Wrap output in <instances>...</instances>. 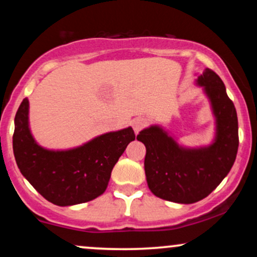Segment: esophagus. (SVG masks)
Instances as JSON below:
<instances>
[{
  "label": "esophagus",
  "mask_w": 257,
  "mask_h": 257,
  "mask_svg": "<svg viewBox=\"0 0 257 257\" xmlns=\"http://www.w3.org/2000/svg\"><path fill=\"white\" fill-rule=\"evenodd\" d=\"M132 126L134 129L135 134H139V132L145 126V119L144 118H134L132 120Z\"/></svg>",
  "instance_id": "obj_1"
}]
</instances>
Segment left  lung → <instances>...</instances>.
<instances>
[{
    "mask_svg": "<svg viewBox=\"0 0 257 257\" xmlns=\"http://www.w3.org/2000/svg\"><path fill=\"white\" fill-rule=\"evenodd\" d=\"M215 119V137L209 145L188 147L167 129L152 124L137 139L146 147L145 174L149 188L162 199L191 204L209 196L221 184L237 157L238 118L222 79L213 70L197 76Z\"/></svg>",
    "mask_w": 257,
    "mask_h": 257,
    "instance_id": "8db88e82",
    "label": "left lung"
}]
</instances>
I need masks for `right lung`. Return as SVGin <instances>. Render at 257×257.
<instances>
[{"instance_id":"obj_1","label":"right lung","mask_w":257,"mask_h":257,"mask_svg":"<svg viewBox=\"0 0 257 257\" xmlns=\"http://www.w3.org/2000/svg\"><path fill=\"white\" fill-rule=\"evenodd\" d=\"M25 98L14 118L13 152L20 173L41 196L59 206L76 205L101 196L111 172L131 141L132 126L98 135L69 150L44 149L35 140Z\"/></svg>"}]
</instances>
